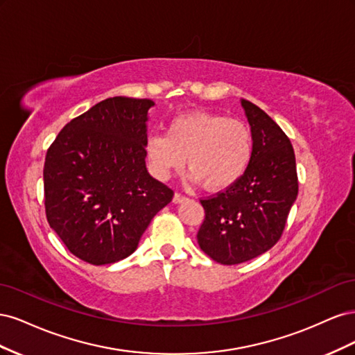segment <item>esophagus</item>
<instances>
[{
	"instance_id": "esophagus-1",
	"label": "esophagus",
	"mask_w": 355,
	"mask_h": 355,
	"mask_svg": "<svg viewBox=\"0 0 355 355\" xmlns=\"http://www.w3.org/2000/svg\"><path fill=\"white\" fill-rule=\"evenodd\" d=\"M188 200V197H185V196H182V194H179V192H175V196H173V202L175 204H180V202H185Z\"/></svg>"
}]
</instances>
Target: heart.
Masks as SVG:
<instances>
[{
    "label": "heart",
    "mask_w": 355,
    "mask_h": 355,
    "mask_svg": "<svg viewBox=\"0 0 355 355\" xmlns=\"http://www.w3.org/2000/svg\"><path fill=\"white\" fill-rule=\"evenodd\" d=\"M153 173L167 179L185 164L189 179L211 192L232 188L244 178L254 157V135L243 121L227 115L192 111L171 118L166 135L146 141Z\"/></svg>",
    "instance_id": "b5f03b06"
}]
</instances>
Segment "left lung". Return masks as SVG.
Listing matches in <instances>:
<instances>
[{"instance_id": "8db88e82", "label": "left lung", "mask_w": 355, "mask_h": 355, "mask_svg": "<svg viewBox=\"0 0 355 355\" xmlns=\"http://www.w3.org/2000/svg\"><path fill=\"white\" fill-rule=\"evenodd\" d=\"M254 135V157L232 188L201 200L206 218L197 240L201 250L222 265L243 263L280 240L297 197L293 146L272 118L241 99Z\"/></svg>"}]
</instances>
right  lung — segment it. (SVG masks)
<instances>
[{"label":"right lung","mask_w":355,"mask_h":355,"mask_svg":"<svg viewBox=\"0 0 355 355\" xmlns=\"http://www.w3.org/2000/svg\"><path fill=\"white\" fill-rule=\"evenodd\" d=\"M149 99H105L62 128L44 163L50 228L92 265L130 256L173 191L148 173Z\"/></svg>","instance_id":"right-lung-1"}]
</instances>
